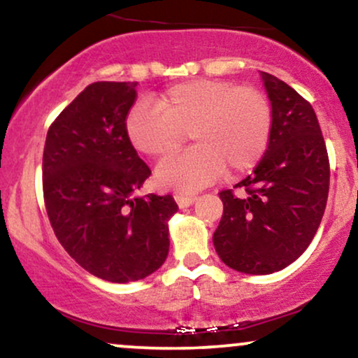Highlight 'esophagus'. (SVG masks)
I'll list each match as a JSON object with an SVG mask.
<instances>
[{"mask_svg": "<svg viewBox=\"0 0 358 358\" xmlns=\"http://www.w3.org/2000/svg\"><path fill=\"white\" fill-rule=\"evenodd\" d=\"M175 200H176V203H178L180 208H185V207H190V205L196 200V196L195 195H183V193H176Z\"/></svg>", "mask_w": 358, "mask_h": 358, "instance_id": "34e87169", "label": "esophagus"}]
</instances>
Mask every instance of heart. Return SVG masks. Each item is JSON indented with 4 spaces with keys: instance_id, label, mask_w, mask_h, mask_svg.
Masks as SVG:
<instances>
[{
    "instance_id": "1",
    "label": "heart",
    "mask_w": 358,
    "mask_h": 358,
    "mask_svg": "<svg viewBox=\"0 0 358 358\" xmlns=\"http://www.w3.org/2000/svg\"><path fill=\"white\" fill-rule=\"evenodd\" d=\"M126 133L139 153L151 158L187 153L156 168L162 188L193 192L219 180L227 168L239 175L261 162L273 133V106L261 89L229 80L195 79L168 87L156 106L141 101L126 119Z\"/></svg>"
}]
</instances>
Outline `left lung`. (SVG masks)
Returning <instances> with one entry per match:
<instances>
[{
    "mask_svg": "<svg viewBox=\"0 0 358 358\" xmlns=\"http://www.w3.org/2000/svg\"><path fill=\"white\" fill-rule=\"evenodd\" d=\"M273 106V133L254 173L232 190L213 232L217 254L245 274L285 269L313 241L327 207L330 162L318 117L286 82L262 72Z\"/></svg>",
    "mask_w": 358,
    "mask_h": 358,
    "instance_id": "1",
    "label": "left lung"
}]
</instances>
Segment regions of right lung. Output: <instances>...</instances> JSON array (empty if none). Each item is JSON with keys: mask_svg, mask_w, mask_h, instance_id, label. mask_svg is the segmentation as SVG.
Listing matches in <instances>:
<instances>
[{"mask_svg": "<svg viewBox=\"0 0 358 358\" xmlns=\"http://www.w3.org/2000/svg\"><path fill=\"white\" fill-rule=\"evenodd\" d=\"M136 82H94L48 127L43 200L77 264L110 282L150 276L170 248L171 195L134 196L151 175L126 133Z\"/></svg>", "mask_w": 358, "mask_h": 358, "instance_id": "1", "label": "right lung"}]
</instances>
